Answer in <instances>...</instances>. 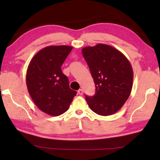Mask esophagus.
<instances>
[{
	"instance_id": "34e87169",
	"label": "esophagus",
	"mask_w": 160,
	"mask_h": 160,
	"mask_svg": "<svg viewBox=\"0 0 160 160\" xmlns=\"http://www.w3.org/2000/svg\"><path fill=\"white\" fill-rule=\"evenodd\" d=\"M78 95H83V89H79L78 90Z\"/></svg>"
}]
</instances>
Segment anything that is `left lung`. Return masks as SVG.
Masks as SVG:
<instances>
[{
	"label": "left lung",
	"mask_w": 160,
	"mask_h": 160,
	"mask_svg": "<svg viewBox=\"0 0 160 160\" xmlns=\"http://www.w3.org/2000/svg\"><path fill=\"white\" fill-rule=\"evenodd\" d=\"M82 52L96 89L95 95L85 98L87 104L97 114L112 115L123 106L132 91V65L121 52L107 44L86 47Z\"/></svg>",
	"instance_id": "8db88e82"
}]
</instances>
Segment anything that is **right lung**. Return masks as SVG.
I'll list each match as a JSON object with an SVG mask.
<instances>
[{"label": "right lung", "instance_id": "add662e5", "mask_svg": "<svg viewBox=\"0 0 160 160\" xmlns=\"http://www.w3.org/2000/svg\"><path fill=\"white\" fill-rule=\"evenodd\" d=\"M72 49L71 46H49L37 52L28 67L26 84L32 101L54 117L65 113L76 95L61 70Z\"/></svg>", "mask_w": 160, "mask_h": 160}]
</instances>
